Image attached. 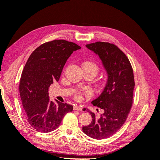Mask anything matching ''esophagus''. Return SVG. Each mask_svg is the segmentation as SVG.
<instances>
[{
	"label": "esophagus",
	"mask_w": 160,
	"mask_h": 160,
	"mask_svg": "<svg viewBox=\"0 0 160 160\" xmlns=\"http://www.w3.org/2000/svg\"><path fill=\"white\" fill-rule=\"evenodd\" d=\"M73 109L76 110V111H82V108L79 105H75L73 107Z\"/></svg>",
	"instance_id": "esophagus-1"
}]
</instances>
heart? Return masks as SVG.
Instances as JSON below:
<instances>
[{"label":"heart","instance_id":"b5f03b06","mask_svg":"<svg viewBox=\"0 0 160 160\" xmlns=\"http://www.w3.org/2000/svg\"><path fill=\"white\" fill-rule=\"evenodd\" d=\"M83 68H85L87 69H88L91 71H92L93 73L96 75L98 72V67L95 63L93 62H90V61H86L84 62L83 63ZM76 99H80L81 98V95L80 93H78L75 96Z\"/></svg>","mask_w":160,"mask_h":160}]
</instances>
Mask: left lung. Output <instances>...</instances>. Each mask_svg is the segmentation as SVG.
Returning a JSON list of instances; mask_svg holds the SVG:
<instances>
[{"mask_svg":"<svg viewBox=\"0 0 160 160\" xmlns=\"http://www.w3.org/2000/svg\"><path fill=\"white\" fill-rule=\"evenodd\" d=\"M86 47L100 58L108 80L102 93L91 102L103 113L97 118L89 111L92 122L82 129L90 138L103 139L115 134L127 119L133 103V72L128 58L116 45L99 41Z\"/></svg>","mask_w":160,"mask_h":160,"instance_id":"1","label":"left lung"}]
</instances>
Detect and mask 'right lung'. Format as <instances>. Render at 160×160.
<instances>
[{
    "instance_id": "add662e5",
    "label": "right lung",
    "mask_w": 160,
    "mask_h": 160,
    "mask_svg": "<svg viewBox=\"0 0 160 160\" xmlns=\"http://www.w3.org/2000/svg\"><path fill=\"white\" fill-rule=\"evenodd\" d=\"M81 47L65 40L47 42L34 51L22 72L19 92L27 119L38 132L55 130L66 113L72 111L71 105L50 101L49 88L58 81L61 72L73 51Z\"/></svg>"
}]
</instances>
